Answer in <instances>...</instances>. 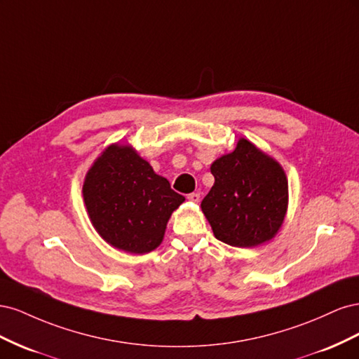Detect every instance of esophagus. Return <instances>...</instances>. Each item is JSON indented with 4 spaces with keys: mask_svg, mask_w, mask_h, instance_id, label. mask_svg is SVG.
<instances>
[{
    "mask_svg": "<svg viewBox=\"0 0 359 359\" xmlns=\"http://www.w3.org/2000/svg\"><path fill=\"white\" fill-rule=\"evenodd\" d=\"M187 199L190 201V202H194V203H198L199 201H201V193H190L189 196H187Z\"/></svg>",
    "mask_w": 359,
    "mask_h": 359,
    "instance_id": "1",
    "label": "esophagus"
}]
</instances>
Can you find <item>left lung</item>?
I'll return each instance as SVG.
<instances>
[{
    "label": "left lung",
    "mask_w": 359,
    "mask_h": 359,
    "mask_svg": "<svg viewBox=\"0 0 359 359\" xmlns=\"http://www.w3.org/2000/svg\"><path fill=\"white\" fill-rule=\"evenodd\" d=\"M214 186L201 208L217 240L256 247L277 235L287 211V180L280 163L241 137L211 165Z\"/></svg>",
    "instance_id": "1"
}]
</instances>
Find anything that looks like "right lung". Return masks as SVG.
I'll return each mask as SVG.
<instances>
[{
	"instance_id": "right-lung-1",
	"label": "right lung",
	"mask_w": 359,
	"mask_h": 359,
	"mask_svg": "<svg viewBox=\"0 0 359 359\" xmlns=\"http://www.w3.org/2000/svg\"><path fill=\"white\" fill-rule=\"evenodd\" d=\"M82 193L94 229L107 244L135 255L161 244L172 212L186 201L133 147L119 144L97 157Z\"/></svg>"
}]
</instances>
